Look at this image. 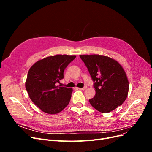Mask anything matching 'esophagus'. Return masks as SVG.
<instances>
[{
    "instance_id": "34e87169",
    "label": "esophagus",
    "mask_w": 152,
    "mask_h": 152,
    "mask_svg": "<svg viewBox=\"0 0 152 152\" xmlns=\"http://www.w3.org/2000/svg\"><path fill=\"white\" fill-rule=\"evenodd\" d=\"M79 89H80V90H82V91H84V90H86V89H87V86H85V87H84L83 88H78Z\"/></svg>"
}]
</instances>
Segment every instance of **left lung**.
Returning <instances> with one entry per match:
<instances>
[{"instance_id":"obj_1","label":"left lung","mask_w":152,"mask_h":152,"mask_svg":"<svg viewBox=\"0 0 152 152\" xmlns=\"http://www.w3.org/2000/svg\"><path fill=\"white\" fill-rule=\"evenodd\" d=\"M94 82L95 96L89 99L92 107L109 113L126 99L129 81L125 70L117 61L99 54L80 55Z\"/></svg>"}]
</instances>
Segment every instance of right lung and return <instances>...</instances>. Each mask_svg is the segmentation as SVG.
I'll return each mask as SVG.
<instances>
[{
  "mask_svg": "<svg viewBox=\"0 0 152 152\" xmlns=\"http://www.w3.org/2000/svg\"><path fill=\"white\" fill-rule=\"evenodd\" d=\"M75 55L56 54L37 61L27 75L25 87L30 99L42 112L58 113L68 104L73 89L56 86Z\"/></svg>",
  "mask_w": 152,
  "mask_h": 152,
  "instance_id": "obj_1",
  "label": "right lung"
}]
</instances>
